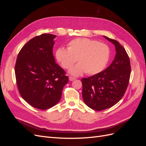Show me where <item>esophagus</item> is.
Listing matches in <instances>:
<instances>
[{
  "instance_id": "1",
  "label": "esophagus",
  "mask_w": 146,
  "mask_h": 146,
  "mask_svg": "<svg viewBox=\"0 0 146 146\" xmlns=\"http://www.w3.org/2000/svg\"><path fill=\"white\" fill-rule=\"evenodd\" d=\"M69 79L70 81H73V80H76V78H74V77H69Z\"/></svg>"
}]
</instances>
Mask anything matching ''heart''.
I'll return each mask as SVG.
<instances>
[{
	"label": "heart",
	"instance_id": "heart-1",
	"mask_svg": "<svg viewBox=\"0 0 146 146\" xmlns=\"http://www.w3.org/2000/svg\"><path fill=\"white\" fill-rule=\"evenodd\" d=\"M56 60L74 76L84 73L92 76L100 73L107 66L110 58L108 45L88 38H77L68 42L67 49L60 47L55 53Z\"/></svg>",
	"mask_w": 146,
	"mask_h": 146
}]
</instances>
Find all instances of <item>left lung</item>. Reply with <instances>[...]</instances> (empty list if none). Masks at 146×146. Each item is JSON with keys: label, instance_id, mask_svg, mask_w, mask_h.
Listing matches in <instances>:
<instances>
[{"label": "left lung", "instance_id": "8db88e82", "mask_svg": "<svg viewBox=\"0 0 146 146\" xmlns=\"http://www.w3.org/2000/svg\"><path fill=\"white\" fill-rule=\"evenodd\" d=\"M104 37L115 46V58L105 70L82 79L83 100L88 107L96 111L111 108L122 99L131 73L130 59L125 48L114 39Z\"/></svg>", "mask_w": 146, "mask_h": 146}]
</instances>
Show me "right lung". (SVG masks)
<instances>
[{
    "label": "right lung",
    "mask_w": 146,
    "mask_h": 146,
    "mask_svg": "<svg viewBox=\"0 0 146 146\" xmlns=\"http://www.w3.org/2000/svg\"><path fill=\"white\" fill-rule=\"evenodd\" d=\"M55 37L44 33L31 39L16 60L15 76L19 93L29 104L39 110L58 103L69 80L53 55Z\"/></svg>",
    "instance_id": "add662e5"
}]
</instances>
